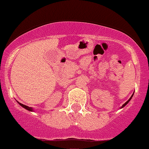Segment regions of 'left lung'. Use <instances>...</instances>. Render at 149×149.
<instances>
[{"mask_svg":"<svg viewBox=\"0 0 149 149\" xmlns=\"http://www.w3.org/2000/svg\"><path fill=\"white\" fill-rule=\"evenodd\" d=\"M134 93H133V94H132V97H130V98H129V100H128V101H127V102H125V103H124V104H123V105H122V107H120V109H122V108H123V107H125V106H126V104H128V103H129V101H130L131 100H132V97H133V96H134Z\"/></svg>","mask_w":149,"mask_h":149,"instance_id":"8db88e82","label":"left lung"}]
</instances>
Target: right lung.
<instances>
[{
    "mask_svg": "<svg viewBox=\"0 0 149 149\" xmlns=\"http://www.w3.org/2000/svg\"><path fill=\"white\" fill-rule=\"evenodd\" d=\"M17 103H18L19 104H20V106H21L22 107H23L24 109H25L28 110V111H34V110H33V109L32 108V107H28V106H26V105H25V104H23L20 103V102H17Z\"/></svg>",
    "mask_w": 149,
    "mask_h": 149,
    "instance_id": "add662e5",
    "label": "right lung"
}]
</instances>
